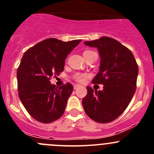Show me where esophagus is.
Returning a JSON list of instances; mask_svg holds the SVG:
<instances>
[{"mask_svg": "<svg viewBox=\"0 0 154 154\" xmlns=\"http://www.w3.org/2000/svg\"><path fill=\"white\" fill-rule=\"evenodd\" d=\"M78 87H80V85H78V84H75L74 86V89H77V88H78Z\"/></svg>", "mask_w": 154, "mask_h": 154, "instance_id": "esophagus-1", "label": "esophagus"}]
</instances>
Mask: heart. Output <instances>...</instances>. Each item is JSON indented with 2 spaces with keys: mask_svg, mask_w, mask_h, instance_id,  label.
Listing matches in <instances>:
<instances>
[{
  "mask_svg": "<svg viewBox=\"0 0 154 154\" xmlns=\"http://www.w3.org/2000/svg\"><path fill=\"white\" fill-rule=\"evenodd\" d=\"M89 52H91V51H85L84 52H83V55L87 54V53H89ZM86 74H80V73H78V74H76L75 76H74V78H75L76 80L79 82H83L85 80V79H86Z\"/></svg>",
  "mask_w": 154,
  "mask_h": 154,
  "instance_id": "heart-1",
  "label": "heart"
}]
</instances>
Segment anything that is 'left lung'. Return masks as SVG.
I'll return each instance as SVG.
<instances>
[{
  "label": "left lung",
  "instance_id": "8db88e82",
  "mask_svg": "<svg viewBox=\"0 0 154 154\" xmlns=\"http://www.w3.org/2000/svg\"><path fill=\"white\" fill-rule=\"evenodd\" d=\"M84 44L98 50L99 71L91 82L103 84V89L97 91L87 86V95L82 100L83 109L94 122H111L123 113L133 98L138 65L133 53L114 38L102 36Z\"/></svg>",
  "mask_w": 154,
  "mask_h": 154
}]
</instances>
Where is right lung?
<instances>
[{
	"instance_id": "obj_1",
	"label": "right lung",
	"mask_w": 154,
	"mask_h": 154,
	"mask_svg": "<svg viewBox=\"0 0 154 154\" xmlns=\"http://www.w3.org/2000/svg\"><path fill=\"white\" fill-rule=\"evenodd\" d=\"M81 41L48 38L23 55L17 70L18 96L26 110L38 122L51 123L64 113L73 86L67 83L57 88L50 79L63 71L66 57Z\"/></svg>"
}]
</instances>
